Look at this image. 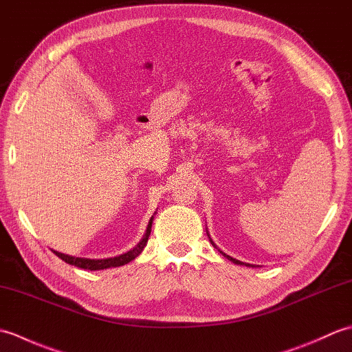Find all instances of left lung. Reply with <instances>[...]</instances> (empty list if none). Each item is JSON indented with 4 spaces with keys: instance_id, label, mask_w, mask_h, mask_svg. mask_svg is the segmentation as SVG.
<instances>
[{
    "instance_id": "8db88e82",
    "label": "left lung",
    "mask_w": 352,
    "mask_h": 352,
    "mask_svg": "<svg viewBox=\"0 0 352 352\" xmlns=\"http://www.w3.org/2000/svg\"><path fill=\"white\" fill-rule=\"evenodd\" d=\"M210 242H212V241H210ZM212 243H213V242H212ZM213 245H214V243H213ZM221 252H222V251H221ZM222 254H223V252H222ZM223 256H226L228 260H231V261H233V263H236V265H243L242 261H239V260H236V258H233V257H230V256H227V254H223ZM246 266H250V265H246Z\"/></svg>"
}]
</instances>
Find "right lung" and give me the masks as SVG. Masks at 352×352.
I'll return each instance as SVG.
<instances>
[{"mask_svg":"<svg viewBox=\"0 0 352 352\" xmlns=\"http://www.w3.org/2000/svg\"><path fill=\"white\" fill-rule=\"evenodd\" d=\"M151 226H153V218L149 219L148 222V227H146V231L144 237H142V241L134 246L133 250H130L129 252L125 254H121V256L118 257H111V258H101V260H92V258H81V257H72V256H66V254H62V252H57L54 251L56 256L58 258H62L63 261H66V263L69 265H74L77 267H81V269H89V271H100V269H107V267H116V266H122L125 263H129V261L136 258L139 254L144 251V248L146 246V242H148V237H149V233H151Z\"/></svg>","mask_w":352,"mask_h":352,"instance_id":"1","label":"right lung"}]
</instances>
